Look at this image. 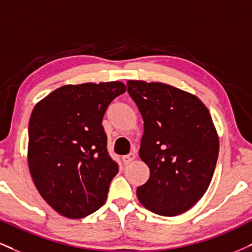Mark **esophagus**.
I'll return each instance as SVG.
<instances>
[{
  "label": "esophagus",
  "instance_id": "1",
  "mask_svg": "<svg viewBox=\"0 0 252 252\" xmlns=\"http://www.w3.org/2000/svg\"><path fill=\"white\" fill-rule=\"evenodd\" d=\"M134 159H135V154L134 153H129L127 155H124L123 162H124V164H128V163H131Z\"/></svg>",
  "mask_w": 252,
  "mask_h": 252
}]
</instances>
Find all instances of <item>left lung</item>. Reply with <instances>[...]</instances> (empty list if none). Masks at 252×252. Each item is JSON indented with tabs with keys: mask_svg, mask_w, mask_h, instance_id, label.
Returning a JSON list of instances; mask_svg holds the SVG:
<instances>
[{
	"mask_svg": "<svg viewBox=\"0 0 252 252\" xmlns=\"http://www.w3.org/2000/svg\"><path fill=\"white\" fill-rule=\"evenodd\" d=\"M127 92L144 119L139 155L151 170L136 190L139 201L161 216L187 212L207 191L219 157L209 111L167 84L128 80Z\"/></svg>",
	"mask_w": 252,
	"mask_h": 252,
	"instance_id": "obj_1",
	"label": "left lung"
}]
</instances>
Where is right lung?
<instances>
[{"mask_svg": "<svg viewBox=\"0 0 252 252\" xmlns=\"http://www.w3.org/2000/svg\"><path fill=\"white\" fill-rule=\"evenodd\" d=\"M125 91L120 82L65 85L33 108L29 169L39 194L61 215L83 219L106 201L119 164L108 154L101 121Z\"/></svg>", "mask_w": 252, "mask_h": 252, "instance_id": "right-lung-1", "label": "right lung"}]
</instances>
